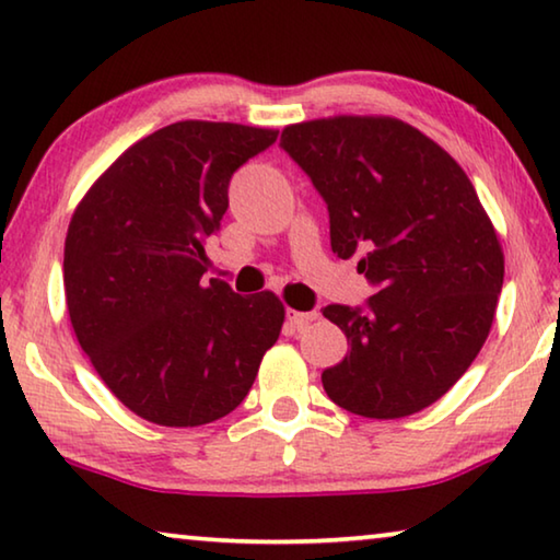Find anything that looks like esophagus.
<instances>
[{
    "mask_svg": "<svg viewBox=\"0 0 560 560\" xmlns=\"http://www.w3.org/2000/svg\"><path fill=\"white\" fill-rule=\"evenodd\" d=\"M316 318H318V311H291V308L287 311V324L296 330L314 324Z\"/></svg>",
    "mask_w": 560,
    "mask_h": 560,
    "instance_id": "34e87169",
    "label": "esophagus"
}]
</instances>
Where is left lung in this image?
<instances>
[{
    "mask_svg": "<svg viewBox=\"0 0 560 560\" xmlns=\"http://www.w3.org/2000/svg\"><path fill=\"white\" fill-rule=\"evenodd\" d=\"M281 150L324 197L336 257H358L375 293L324 316L350 350L320 375L348 412L395 420L467 373L504 283V254L464 170L395 118L338 116L281 132Z\"/></svg>",
    "mask_w": 560,
    "mask_h": 560,
    "instance_id": "1",
    "label": "left lung"
}]
</instances>
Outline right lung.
<instances>
[{
	"mask_svg": "<svg viewBox=\"0 0 560 560\" xmlns=\"http://www.w3.org/2000/svg\"><path fill=\"white\" fill-rule=\"evenodd\" d=\"M277 130L183 120L138 140L73 212L63 249L71 326L110 393L148 422L197 428L252 390L277 343L271 291L202 283L205 242L230 207V179Z\"/></svg>",
	"mask_w": 560,
	"mask_h": 560,
	"instance_id": "right-lung-1",
	"label": "right lung"
}]
</instances>
